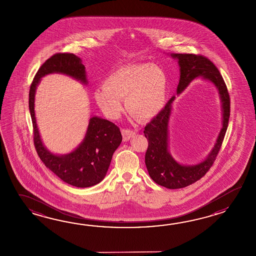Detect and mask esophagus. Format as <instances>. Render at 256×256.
<instances>
[{
	"label": "esophagus",
	"mask_w": 256,
	"mask_h": 256,
	"mask_svg": "<svg viewBox=\"0 0 256 256\" xmlns=\"http://www.w3.org/2000/svg\"><path fill=\"white\" fill-rule=\"evenodd\" d=\"M122 136H124V141H128L129 139H130L132 136L136 134V132L130 130V129H122Z\"/></svg>",
	"instance_id": "esophagus-1"
}]
</instances>
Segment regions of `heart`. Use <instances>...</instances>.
<instances>
[{
    "label": "heart",
    "instance_id": "heart-1",
    "mask_svg": "<svg viewBox=\"0 0 256 256\" xmlns=\"http://www.w3.org/2000/svg\"><path fill=\"white\" fill-rule=\"evenodd\" d=\"M168 76L156 64L127 65L112 71L104 86L94 92L100 109L110 119H118L126 108L142 120L151 119L162 110L166 98Z\"/></svg>",
    "mask_w": 256,
    "mask_h": 256
}]
</instances>
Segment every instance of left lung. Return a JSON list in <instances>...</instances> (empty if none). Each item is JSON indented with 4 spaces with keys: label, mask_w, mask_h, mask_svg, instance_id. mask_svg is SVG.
I'll return each instance as SVG.
<instances>
[{
    "label": "left lung",
    "mask_w": 256,
    "mask_h": 256,
    "mask_svg": "<svg viewBox=\"0 0 256 256\" xmlns=\"http://www.w3.org/2000/svg\"><path fill=\"white\" fill-rule=\"evenodd\" d=\"M178 61L180 78L176 93L180 94L196 78L208 80L217 88L222 110V127L217 141L207 158L193 166L178 163L168 150V122L174 96L147 126L144 134L148 141L146 166L149 176L156 184L169 190L182 188L195 183L204 176L216 160L228 128L230 118V95L220 71L210 60L202 54H171Z\"/></svg>",
    "instance_id": "obj_1"
}]
</instances>
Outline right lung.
Instances as JSON below:
<instances>
[{"mask_svg": "<svg viewBox=\"0 0 256 256\" xmlns=\"http://www.w3.org/2000/svg\"><path fill=\"white\" fill-rule=\"evenodd\" d=\"M61 73L74 78L87 85L85 66L82 60L71 53H58L39 68L29 92V110L34 128V144L44 166L60 180L76 188H88L98 184L109 169L115 150L122 137L114 122L97 116L88 122L87 132L82 144L74 151L58 156L48 151L41 140L34 115V95L43 76Z\"/></svg>", "mask_w": 256, "mask_h": 256, "instance_id": "1", "label": "right lung"}]
</instances>
